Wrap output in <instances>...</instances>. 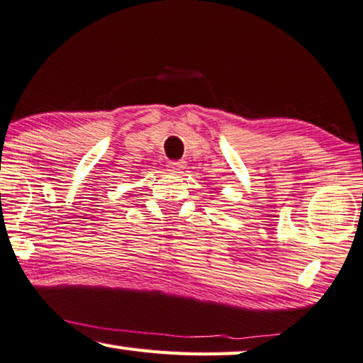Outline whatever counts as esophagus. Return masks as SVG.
I'll return each mask as SVG.
<instances>
[{"instance_id": "34e87169", "label": "esophagus", "mask_w": 363, "mask_h": 363, "mask_svg": "<svg viewBox=\"0 0 363 363\" xmlns=\"http://www.w3.org/2000/svg\"><path fill=\"white\" fill-rule=\"evenodd\" d=\"M184 168H186V162H182V160L168 162V169L173 171V173H181Z\"/></svg>"}]
</instances>
